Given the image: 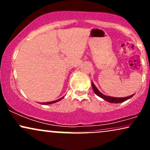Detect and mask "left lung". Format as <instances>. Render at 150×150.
I'll return each instance as SVG.
<instances>
[{
	"instance_id": "left-lung-1",
	"label": "left lung",
	"mask_w": 150,
	"mask_h": 150,
	"mask_svg": "<svg viewBox=\"0 0 150 150\" xmlns=\"http://www.w3.org/2000/svg\"><path fill=\"white\" fill-rule=\"evenodd\" d=\"M92 88H93V90H94V93H95L96 94H97V96H99V97L102 98L103 99H104V100L108 101V102L110 103H120V102H123V101H125L126 100H128V99H130L132 96L134 95V94H132L131 96H129V97H108V96H106L104 95V94H103L102 93H101L99 92V90H98V89L97 87H95V85H94V83L92 82Z\"/></svg>"
}]
</instances>
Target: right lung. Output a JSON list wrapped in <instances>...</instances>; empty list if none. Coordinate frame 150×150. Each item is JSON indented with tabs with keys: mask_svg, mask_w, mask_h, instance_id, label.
Wrapping results in <instances>:
<instances>
[{
	"mask_svg": "<svg viewBox=\"0 0 150 150\" xmlns=\"http://www.w3.org/2000/svg\"><path fill=\"white\" fill-rule=\"evenodd\" d=\"M63 97H62V98H61V99H58V100H56V101H51V102H43V103H42V104H53V103H56V102H57V101H58L61 100V99H63Z\"/></svg>",
	"mask_w": 150,
	"mask_h": 150,
	"instance_id": "right-lung-1",
	"label": "right lung"
}]
</instances>
